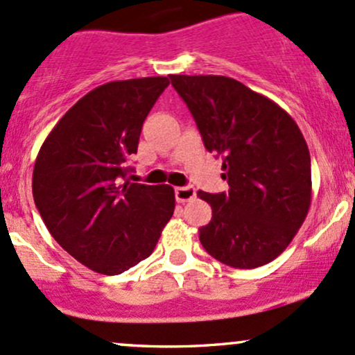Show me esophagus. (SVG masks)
Wrapping results in <instances>:
<instances>
[{
	"label": "esophagus",
	"instance_id": "esophagus-1",
	"mask_svg": "<svg viewBox=\"0 0 355 355\" xmlns=\"http://www.w3.org/2000/svg\"><path fill=\"white\" fill-rule=\"evenodd\" d=\"M175 197H177V202H180V204L190 202L196 197V189L193 187H177L175 189Z\"/></svg>",
	"mask_w": 355,
	"mask_h": 355
}]
</instances>
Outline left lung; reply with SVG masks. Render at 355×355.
I'll use <instances>...</instances> for the list:
<instances>
[{
    "label": "left lung",
    "mask_w": 355,
    "mask_h": 355,
    "mask_svg": "<svg viewBox=\"0 0 355 355\" xmlns=\"http://www.w3.org/2000/svg\"><path fill=\"white\" fill-rule=\"evenodd\" d=\"M229 192L197 196L212 219L198 239L212 258L251 270L278 258L311 202L310 151L293 118L266 96L224 76H170Z\"/></svg>",
    "instance_id": "8db88e82"
}]
</instances>
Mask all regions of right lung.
<instances>
[{
    "mask_svg": "<svg viewBox=\"0 0 355 355\" xmlns=\"http://www.w3.org/2000/svg\"><path fill=\"white\" fill-rule=\"evenodd\" d=\"M168 84L141 77L92 89L62 116L35 159L33 200L46 229L101 275L146 259L173 216V187L123 184L143 123Z\"/></svg>",
    "mask_w": 355,
    "mask_h": 355,
    "instance_id": "right-lung-1",
    "label": "right lung"
}]
</instances>
